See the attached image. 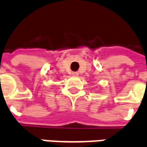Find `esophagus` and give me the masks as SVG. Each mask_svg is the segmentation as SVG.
<instances>
[{
	"mask_svg": "<svg viewBox=\"0 0 147 147\" xmlns=\"http://www.w3.org/2000/svg\"><path fill=\"white\" fill-rule=\"evenodd\" d=\"M72 75H73L74 76H77L79 73H78L77 71H74V72H72Z\"/></svg>",
	"mask_w": 147,
	"mask_h": 147,
	"instance_id": "obj_1",
	"label": "esophagus"
}]
</instances>
